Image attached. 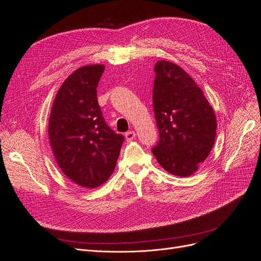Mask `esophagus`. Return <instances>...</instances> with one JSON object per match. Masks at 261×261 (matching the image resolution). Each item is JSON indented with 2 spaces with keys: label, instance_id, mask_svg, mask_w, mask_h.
<instances>
[{
  "label": "esophagus",
  "instance_id": "obj_1",
  "mask_svg": "<svg viewBox=\"0 0 261 261\" xmlns=\"http://www.w3.org/2000/svg\"><path fill=\"white\" fill-rule=\"evenodd\" d=\"M124 137H125V140L126 141H131V140H133L136 138V132L135 131H128V132H125V135H124Z\"/></svg>",
  "mask_w": 261,
  "mask_h": 261
}]
</instances>
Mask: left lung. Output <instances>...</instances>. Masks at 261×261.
<instances>
[{
    "instance_id": "1",
    "label": "left lung",
    "mask_w": 261,
    "mask_h": 261,
    "mask_svg": "<svg viewBox=\"0 0 261 261\" xmlns=\"http://www.w3.org/2000/svg\"><path fill=\"white\" fill-rule=\"evenodd\" d=\"M154 70L153 109L160 140L152 152L168 173L187 177L210 154L217 119L203 92L180 66L159 61Z\"/></svg>"
}]
</instances>
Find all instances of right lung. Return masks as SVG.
<instances>
[{
	"label": "right lung",
	"instance_id": "add662e5",
	"mask_svg": "<svg viewBox=\"0 0 261 261\" xmlns=\"http://www.w3.org/2000/svg\"><path fill=\"white\" fill-rule=\"evenodd\" d=\"M105 66L74 71L59 88L49 118V141L64 175L85 188H96L113 174L124 141L109 128L97 100Z\"/></svg>",
	"mask_w": 261,
	"mask_h": 261
}]
</instances>
